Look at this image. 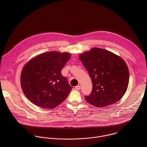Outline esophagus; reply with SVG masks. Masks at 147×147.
Wrapping results in <instances>:
<instances>
[{
	"label": "esophagus",
	"instance_id": "1",
	"mask_svg": "<svg viewBox=\"0 0 147 147\" xmlns=\"http://www.w3.org/2000/svg\"><path fill=\"white\" fill-rule=\"evenodd\" d=\"M75 88H76V90H80V88H81V87H80V86H76Z\"/></svg>",
	"mask_w": 147,
	"mask_h": 147
}]
</instances>
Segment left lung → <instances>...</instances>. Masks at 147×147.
Instances as JSON below:
<instances>
[{"instance_id":"obj_1","label":"left lung","mask_w":147,"mask_h":147,"mask_svg":"<svg viewBox=\"0 0 147 147\" xmlns=\"http://www.w3.org/2000/svg\"><path fill=\"white\" fill-rule=\"evenodd\" d=\"M79 57L92 83L91 94L85 96L87 102L96 107H106L123 97L128 87L129 71L120 57L94 48Z\"/></svg>"}]
</instances>
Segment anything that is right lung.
Wrapping results in <instances>:
<instances>
[{
	"instance_id": "obj_1",
	"label": "right lung",
	"mask_w": 147,
	"mask_h": 147,
	"mask_svg": "<svg viewBox=\"0 0 147 147\" xmlns=\"http://www.w3.org/2000/svg\"><path fill=\"white\" fill-rule=\"evenodd\" d=\"M70 57L69 53L50 52L30 60L21 74V86L26 96L45 109H53L63 102L73 87L61 70Z\"/></svg>"
}]
</instances>
